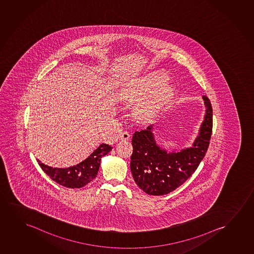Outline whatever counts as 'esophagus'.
Masks as SVG:
<instances>
[{"instance_id": "esophagus-1", "label": "esophagus", "mask_w": 254, "mask_h": 254, "mask_svg": "<svg viewBox=\"0 0 254 254\" xmlns=\"http://www.w3.org/2000/svg\"><path fill=\"white\" fill-rule=\"evenodd\" d=\"M130 133H129L127 131H124V132H122L121 133V135H120V138L121 139H124V140H128L130 139Z\"/></svg>"}]
</instances>
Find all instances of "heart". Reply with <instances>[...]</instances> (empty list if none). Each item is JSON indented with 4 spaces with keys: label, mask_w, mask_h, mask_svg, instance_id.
<instances>
[{
    "label": "heart",
    "mask_w": 254,
    "mask_h": 254,
    "mask_svg": "<svg viewBox=\"0 0 254 254\" xmlns=\"http://www.w3.org/2000/svg\"><path fill=\"white\" fill-rule=\"evenodd\" d=\"M164 80V75L151 74L140 80H136L126 88L124 93L125 101L134 102L152 92L160 85V87L150 95L149 98H147L146 101L136 108V115L139 118L147 119L152 117L170 97L172 94L171 87L167 84H161Z\"/></svg>",
    "instance_id": "1"
}]
</instances>
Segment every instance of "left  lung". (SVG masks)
<instances>
[{
  "label": "left lung",
  "mask_w": 254,
  "mask_h": 254,
  "mask_svg": "<svg viewBox=\"0 0 254 254\" xmlns=\"http://www.w3.org/2000/svg\"><path fill=\"white\" fill-rule=\"evenodd\" d=\"M206 107L205 120L191 147L167 153L156 144L152 126L132 135L130 168L136 184L149 195H164L181 187L198 168L208 149L212 132V108L203 96Z\"/></svg>",
  "instance_id": "1"
}]
</instances>
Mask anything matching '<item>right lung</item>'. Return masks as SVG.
<instances>
[{"label": "right lung", "instance_id": "add662e5", "mask_svg": "<svg viewBox=\"0 0 254 254\" xmlns=\"http://www.w3.org/2000/svg\"><path fill=\"white\" fill-rule=\"evenodd\" d=\"M111 149L112 146L108 144H101L86 160L67 168H53L40 161L39 166L56 183L68 188H82L96 177L101 157L108 154Z\"/></svg>", "mask_w": 254, "mask_h": 254}]
</instances>
